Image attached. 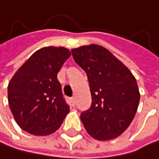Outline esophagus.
Masks as SVG:
<instances>
[{
  "label": "esophagus",
  "mask_w": 159,
  "mask_h": 159,
  "mask_svg": "<svg viewBox=\"0 0 159 159\" xmlns=\"http://www.w3.org/2000/svg\"><path fill=\"white\" fill-rule=\"evenodd\" d=\"M70 103H71V105H72V106L75 105V98H74V97L70 98Z\"/></svg>",
  "instance_id": "1"
}]
</instances>
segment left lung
<instances>
[{"label":"left lung","mask_w":159,"mask_h":159,"mask_svg":"<svg viewBox=\"0 0 159 159\" xmlns=\"http://www.w3.org/2000/svg\"><path fill=\"white\" fill-rule=\"evenodd\" d=\"M74 61L87 73L92 105L81 113V120L94 139L120 136L131 124L140 100L136 79L122 61L100 45L71 50Z\"/></svg>","instance_id":"left-lung-1"}]
</instances>
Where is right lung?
<instances>
[{"mask_svg": "<svg viewBox=\"0 0 159 159\" xmlns=\"http://www.w3.org/2000/svg\"><path fill=\"white\" fill-rule=\"evenodd\" d=\"M71 53L65 47L35 51L11 78L8 104L17 125L39 136L49 135L61 126L69 112L57 74Z\"/></svg>", "mask_w": 159, "mask_h": 159, "instance_id": "right-lung-1", "label": "right lung"}]
</instances>
